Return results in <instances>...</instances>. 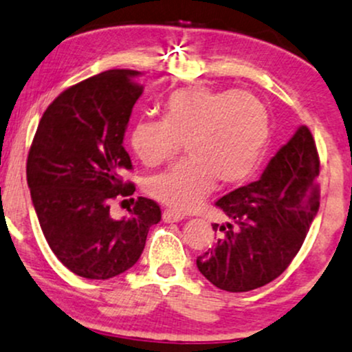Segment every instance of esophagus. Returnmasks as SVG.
<instances>
[{"label":"esophagus","instance_id":"obj_1","mask_svg":"<svg viewBox=\"0 0 352 352\" xmlns=\"http://www.w3.org/2000/svg\"><path fill=\"white\" fill-rule=\"evenodd\" d=\"M183 219H184L183 214L175 212V210H171V209H166L163 212V221L164 222H179V221H183Z\"/></svg>","mask_w":352,"mask_h":352}]
</instances>
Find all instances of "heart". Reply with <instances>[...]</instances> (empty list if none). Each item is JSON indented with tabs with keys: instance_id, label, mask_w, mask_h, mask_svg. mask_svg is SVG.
I'll return each instance as SVG.
<instances>
[{
	"instance_id": "1",
	"label": "heart",
	"mask_w": 352,
	"mask_h": 352,
	"mask_svg": "<svg viewBox=\"0 0 352 352\" xmlns=\"http://www.w3.org/2000/svg\"><path fill=\"white\" fill-rule=\"evenodd\" d=\"M270 136V113L254 94L189 87L164 100L163 120L136 122L130 144L143 164L156 166L188 143L191 158L148 177L144 189L168 208L191 210L217 177L224 184L249 179L265 158Z\"/></svg>"
}]
</instances>
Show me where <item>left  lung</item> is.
<instances>
[{
    "mask_svg": "<svg viewBox=\"0 0 352 352\" xmlns=\"http://www.w3.org/2000/svg\"><path fill=\"white\" fill-rule=\"evenodd\" d=\"M320 158L311 131L301 125L254 183L226 194L216 206L224 224L197 257V268L226 292H250L274 282L290 265L320 209Z\"/></svg>",
    "mask_w": 352,
    "mask_h": 352,
    "instance_id": "1",
    "label": "left lung"
}]
</instances>
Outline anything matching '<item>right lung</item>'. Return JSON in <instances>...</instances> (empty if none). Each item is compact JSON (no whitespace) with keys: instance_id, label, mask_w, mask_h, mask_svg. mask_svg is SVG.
I'll list each match as a JSON object with an SVG mask.
<instances>
[{"instance_id":"add662e5","label":"right lung","mask_w":352,"mask_h":352,"mask_svg":"<svg viewBox=\"0 0 352 352\" xmlns=\"http://www.w3.org/2000/svg\"><path fill=\"white\" fill-rule=\"evenodd\" d=\"M136 70L113 69L64 90L41 118L28 155V186L49 247L62 265L89 280L113 278L138 262L160 206L138 197L113 219L110 201L131 196L123 138L143 87Z\"/></svg>"}]
</instances>
